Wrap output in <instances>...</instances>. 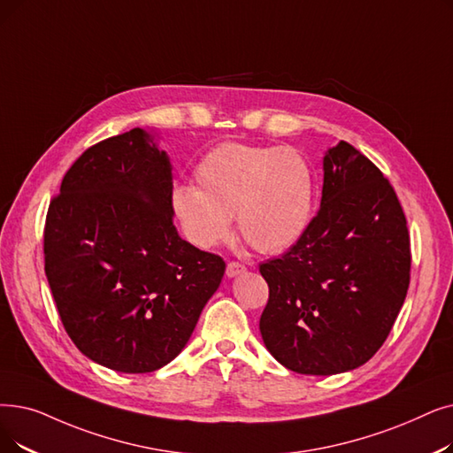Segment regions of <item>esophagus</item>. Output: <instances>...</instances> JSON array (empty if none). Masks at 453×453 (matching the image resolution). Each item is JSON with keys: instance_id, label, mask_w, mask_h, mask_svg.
I'll return each instance as SVG.
<instances>
[{"instance_id": "obj_1", "label": "esophagus", "mask_w": 453, "mask_h": 453, "mask_svg": "<svg viewBox=\"0 0 453 453\" xmlns=\"http://www.w3.org/2000/svg\"><path fill=\"white\" fill-rule=\"evenodd\" d=\"M244 272H246V266H244L242 263H239V261L227 263V268H226V275H227V278H234V275L244 273Z\"/></svg>"}]
</instances>
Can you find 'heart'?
<instances>
[{"mask_svg": "<svg viewBox=\"0 0 453 453\" xmlns=\"http://www.w3.org/2000/svg\"><path fill=\"white\" fill-rule=\"evenodd\" d=\"M196 188L172 192V211L185 237L212 248L237 220L241 237L261 253H280L305 231L314 198V178L292 148L226 142L209 150L194 168Z\"/></svg>", "mask_w": 453, "mask_h": 453, "instance_id": "heart-1", "label": "heart"}]
</instances>
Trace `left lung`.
<instances>
[{"label": "left lung", "mask_w": 453, "mask_h": 453, "mask_svg": "<svg viewBox=\"0 0 453 453\" xmlns=\"http://www.w3.org/2000/svg\"><path fill=\"white\" fill-rule=\"evenodd\" d=\"M259 272L268 283L259 329L285 368L331 376L365 365L387 341L411 280L407 220L381 170L344 141L331 148L317 216Z\"/></svg>", "instance_id": "left-lung-1"}]
</instances>
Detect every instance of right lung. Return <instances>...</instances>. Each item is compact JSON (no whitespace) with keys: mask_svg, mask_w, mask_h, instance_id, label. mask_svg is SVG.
<instances>
[{"mask_svg":"<svg viewBox=\"0 0 453 453\" xmlns=\"http://www.w3.org/2000/svg\"><path fill=\"white\" fill-rule=\"evenodd\" d=\"M172 166L141 127L85 150L50 202L44 268L81 353L116 372L168 365L188 342L226 263L173 226Z\"/></svg>","mask_w":453,"mask_h":453,"instance_id":"add662e5","label":"right lung"}]
</instances>
